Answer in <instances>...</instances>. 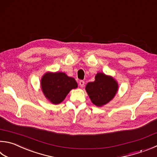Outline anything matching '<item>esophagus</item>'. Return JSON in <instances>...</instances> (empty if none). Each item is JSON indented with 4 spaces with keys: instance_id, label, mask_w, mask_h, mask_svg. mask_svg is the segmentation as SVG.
Masks as SVG:
<instances>
[{
    "instance_id": "esophagus-1",
    "label": "esophagus",
    "mask_w": 157,
    "mask_h": 157,
    "mask_svg": "<svg viewBox=\"0 0 157 157\" xmlns=\"http://www.w3.org/2000/svg\"><path fill=\"white\" fill-rule=\"evenodd\" d=\"M79 86H80V87H84V82L83 80L79 81Z\"/></svg>"
}]
</instances>
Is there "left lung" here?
<instances>
[{
	"instance_id": "8db88e82",
	"label": "left lung",
	"mask_w": 157,
	"mask_h": 157,
	"mask_svg": "<svg viewBox=\"0 0 157 157\" xmlns=\"http://www.w3.org/2000/svg\"><path fill=\"white\" fill-rule=\"evenodd\" d=\"M86 93L92 103L98 107H101L112 100L117 93L119 85L115 79L104 73H98L95 81L88 82Z\"/></svg>"
}]
</instances>
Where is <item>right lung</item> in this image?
Returning <instances> with one entry per match:
<instances>
[{"mask_svg":"<svg viewBox=\"0 0 157 157\" xmlns=\"http://www.w3.org/2000/svg\"><path fill=\"white\" fill-rule=\"evenodd\" d=\"M40 86L47 99L53 104H59L78 85L75 79L65 73L47 72L42 77Z\"/></svg>","mask_w":157,"mask_h":157,"instance_id":"1","label":"right lung"}]
</instances>
